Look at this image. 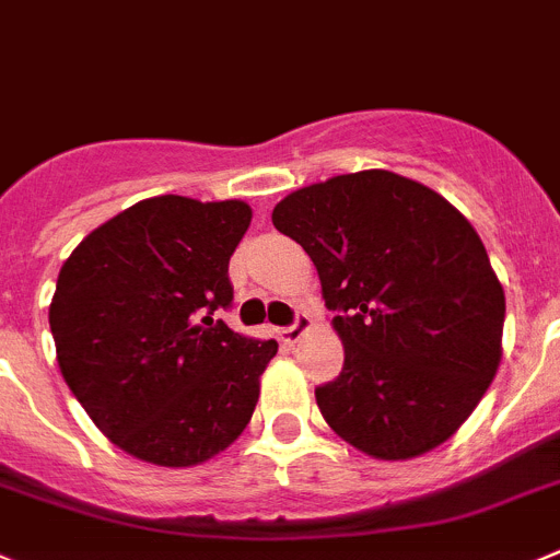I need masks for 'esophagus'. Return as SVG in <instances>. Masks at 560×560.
<instances>
[{"label": "esophagus", "instance_id": "obj_1", "mask_svg": "<svg viewBox=\"0 0 560 560\" xmlns=\"http://www.w3.org/2000/svg\"><path fill=\"white\" fill-rule=\"evenodd\" d=\"M306 331H312V317H310V315H298L292 326L281 328L279 339H281V342H284V345H295L298 339L304 337Z\"/></svg>", "mask_w": 560, "mask_h": 560}]
</instances>
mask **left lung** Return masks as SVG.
Listing matches in <instances>:
<instances>
[{
  "instance_id": "1",
  "label": "left lung",
  "mask_w": 560,
  "mask_h": 560,
  "mask_svg": "<svg viewBox=\"0 0 560 560\" xmlns=\"http://www.w3.org/2000/svg\"><path fill=\"white\" fill-rule=\"evenodd\" d=\"M273 226L310 254L342 339L315 398L339 439L381 462L433 451L467 422L503 359L505 292L472 223L392 171L281 198Z\"/></svg>"
}]
</instances>
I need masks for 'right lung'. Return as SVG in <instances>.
<instances>
[{
    "label": "right lung",
    "mask_w": 560,
    "mask_h": 560,
    "mask_svg": "<svg viewBox=\"0 0 560 560\" xmlns=\"http://www.w3.org/2000/svg\"><path fill=\"white\" fill-rule=\"evenodd\" d=\"M250 226L237 198L154 196L93 229L49 306L57 364L98 431L140 462L196 467L226 451L259 400L276 339L215 320Z\"/></svg>",
    "instance_id": "add662e5"
}]
</instances>
